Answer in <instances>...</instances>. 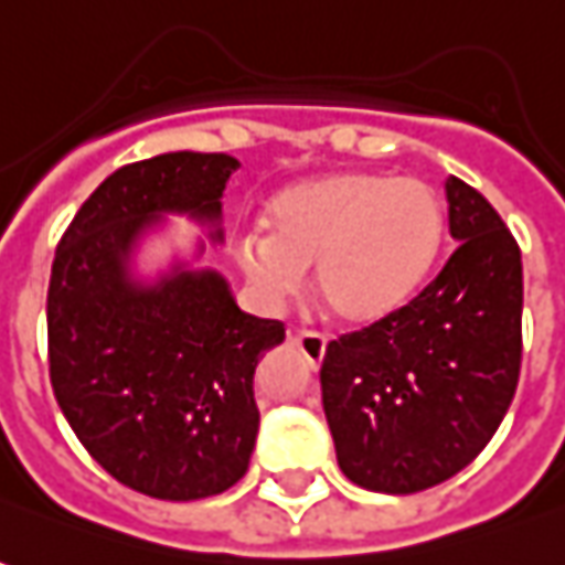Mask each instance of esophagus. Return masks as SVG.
Segmentation results:
<instances>
[{
	"mask_svg": "<svg viewBox=\"0 0 565 565\" xmlns=\"http://www.w3.org/2000/svg\"><path fill=\"white\" fill-rule=\"evenodd\" d=\"M290 343L300 347V353L309 360V365H321V360H324L328 341L321 334H316V331H297V334H290Z\"/></svg>",
	"mask_w": 565,
	"mask_h": 565,
	"instance_id": "1",
	"label": "esophagus"
}]
</instances>
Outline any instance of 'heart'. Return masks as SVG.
I'll return each mask as SVG.
<instances>
[{"label":"heart","mask_w":565,"mask_h":565,"mask_svg":"<svg viewBox=\"0 0 565 565\" xmlns=\"http://www.w3.org/2000/svg\"><path fill=\"white\" fill-rule=\"evenodd\" d=\"M268 231L234 241V256L265 297L281 300L316 265L321 306L343 324H375L418 290L444 237V205L418 178L331 171L284 186Z\"/></svg>","instance_id":"heart-1"}]
</instances>
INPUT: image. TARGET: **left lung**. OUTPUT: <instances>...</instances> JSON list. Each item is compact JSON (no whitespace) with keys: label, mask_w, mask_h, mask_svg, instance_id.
<instances>
[{"label":"left lung","mask_w":565,"mask_h":565,"mask_svg":"<svg viewBox=\"0 0 565 565\" xmlns=\"http://www.w3.org/2000/svg\"><path fill=\"white\" fill-rule=\"evenodd\" d=\"M457 249L394 316L328 343L321 406L353 484L416 494L484 450L522 365V253L476 186L447 178Z\"/></svg>","instance_id":"obj_1"}]
</instances>
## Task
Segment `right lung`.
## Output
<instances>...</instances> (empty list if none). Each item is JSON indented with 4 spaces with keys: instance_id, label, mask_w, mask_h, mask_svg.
<instances>
[{
    "instance_id": "right-lung-1",
    "label": "right lung",
    "mask_w": 565,
    "mask_h": 565,
    "mask_svg": "<svg viewBox=\"0 0 565 565\" xmlns=\"http://www.w3.org/2000/svg\"><path fill=\"white\" fill-rule=\"evenodd\" d=\"M224 152H166L118 168L74 215L52 263L46 324L55 399L87 454L159 500L237 484L259 431L253 375L284 324L241 312L212 268L134 275V249L166 215L222 244ZM203 253V244H200Z\"/></svg>"
}]
</instances>
